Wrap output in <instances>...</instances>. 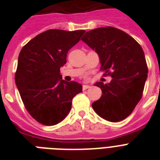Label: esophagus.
Returning a JSON list of instances; mask_svg holds the SVG:
<instances>
[{
  "instance_id": "obj_1",
  "label": "esophagus",
  "mask_w": 160,
  "mask_h": 160,
  "mask_svg": "<svg viewBox=\"0 0 160 160\" xmlns=\"http://www.w3.org/2000/svg\"><path fill=\"white\" fill-rule=\"evenodd\" d=\"M90 86H88V85H83L82 86V89H83V90H87V89H88V88H90Z\"/></svg>"
}]
</instances>
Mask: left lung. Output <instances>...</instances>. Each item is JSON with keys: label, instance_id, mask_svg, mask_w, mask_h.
<instances>
[{"label": "left lung", "instance_id": "8db88e82", "mask_svg": "<svg viewBox=\"0 0 160 160\" xmlns=\"http://www.w3.org/2000/svg\"><path fill=\"white\" fill-rule=\"evenodd\" d=\"M82 41L98 53L104 75L112 77L110 83H95L102 94L92 103L93 109L107 121H122L142 98L148 73L142 47L127 32L111 26L87 32Z\"/></svg>", "mask_w": 160, "mask_h": 160}]
</instances>
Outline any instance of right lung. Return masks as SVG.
<instances>
[{"label":"right lung","mask_w":160,"mask_h":160,"mask_svg":"<svg viewBox=\"0 0 160 160\" xmlns=\"http://www.w3.org/2000/svg\"><path fill=\"white\" fill-rule=\"evenodd\" d=\"M85 32L49 29L20 52L15 82L25 109L39 123L53 126L62 122L70 112L73 98L82 91L81 84L62 79L60 68Z\"/></svg>","instance_id":"obj_1"}]
</instances>
